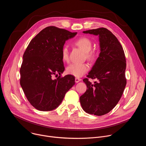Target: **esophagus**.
Masks as SVG:
<instances>
[{"mask_svg":"<svg viewBox=\"0 0 146 146\" xmlns=\"http://www.w3.org/2000/svg\"><path fill=\"white\" fill-rule=\"evenodd\" d=\"M81 80V78H78V77H76V78H75V82H76V83H77V82H78L79 81H80Z\"/></svg>","mask_w":146,"mask_h":146,"instance_id":"esophagus-1","label":"esophagus"}]
</instances>
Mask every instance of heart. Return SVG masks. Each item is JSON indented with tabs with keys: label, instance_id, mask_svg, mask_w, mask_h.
<instances>
[{
	"label": "heart",
	"instance_id": "b5f03b06",
	"mask_svg": "<svg viewBox=\"0 0 146 146\" xmlns=\"http://www.w3.org/2000/svg\"><path fill=\"white\" fill-rule=\"evenodd\" d=\"M75 44L79 47L86 54V56L89 59H93L95 54L94 51H91L92 49V42L90 38L87 37H81L75 41ZM62 59L64 62L69 60V48L67 46H64L61 51ZM89 69V66L87 64L73 63L70 64L66 68L68 74L73 76L80 77L84 75Z\"/></svg>",
	"mask_w": 146,
	"mask_h": 146
}]
</instances>
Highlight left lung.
Returning a JSON list of instances; mask_svg holds the SVG:
<instances>
[{"instance_id":"obj_1","label":"left lung","mask_w":146,"mask_h":146,"mask_svg":"<svg viewBox=\"0 0 146 146\" xmlns=\"http://www.w3.org/2000/svg\"><path fill=\"white\" fill-rule=\"evenodd\" d=\"M83 33L99 36L100 52L88 78L83 80L87 89L80 96V103L86 113L103 115L117 105L125 88V56L117 38L108 29L100 28ZM88 78L98 81L92 85Z\"/></svg>"}]
</instances>
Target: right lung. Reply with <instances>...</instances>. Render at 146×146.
<instances>
[{
    "mask_svg": "<svg viewBox=\"0 0 146 146\" xmlns=\"http://www.w3.org/2000/svg\"><path fill=\"white\" fill-rule=\"evenodd\" d=\"M77 32L55 27L41 31L29 43L20 69V84L29 102L40 111H51L58 108L66 93L74 85L75 78L65 70L61 51L65 41ZM60 76L56 79L54 75Z\"/></svg>",
    "mask_w": 146,
    "mask_h": 146,
    "instance_id": "right-lung-1",
    "label": "right lung"
}]
</instances>
